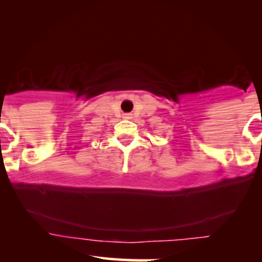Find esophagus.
I'll return each instance as SVG.
<instances>
[{"instance_id":"obj_1","label":"esophagus","mask_w":262,"mask_h":262,"mask_svg":"<svg viewBox=\"0 0 262 262\" xmlns=\"http://www.w3.org/2000/svg\"><path fill=\"white\" fill-rule=\"evenodd\" d=\"M125 118H126V119H130V116H128V114H126V116H125Z\"/></svg>"}]
</instances>
